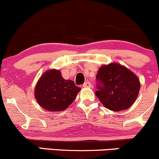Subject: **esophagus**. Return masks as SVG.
<instances>
[{
    "label": "esophagus",
    "mask_w": 159,
    "mask_h": 159,
    "mask_svg": "<svg viewBox=\"0 0 159 159\" xmlns=\"http://www.w3.org/2000/svg\"><path fill=\"white\" fill-rule=\"evenodd\" d=\"M83 87L84 88H91V84L89 82V81H86L83 84Z\"/></svg>",
    "instance_id": "1"
}]
</instances>
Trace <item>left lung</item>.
<instances>
[{
  "label": "left lung",
  "mask_w": 159,
  "mask_h": 159,
  "mask_svg": "<svg viewBox=\"0 0 159 159\" xmlns=\"http://www.w3.org/2000/svg\"><path fill=\"white\" fill-rule=\"evenodd\" d=\"M96 96L104 106L115 111L131 107L140 90L138 77L119 64L101 67L96 75Z\"/></svg>",
  "instance_id": "1"
}]
</instances>
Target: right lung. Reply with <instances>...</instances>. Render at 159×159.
Here are the masks:
<instances>
[{"instance_id":"right-lung-1","label":"right lung","mask_w":159,"mask_h":159,"mask_svg":"<svg viewBox=\"0 0 159 159\" xmlns=\"http://www.w3.org/2000/svg\"><path fill=\"white\" fill-rule=\"evenodd\" d=\"M79 87L70 80H65L59 70H48L38 81L34 95L40 105L49 111L66 109L76 98Z\"/></svg>"}]
</instances>
